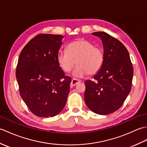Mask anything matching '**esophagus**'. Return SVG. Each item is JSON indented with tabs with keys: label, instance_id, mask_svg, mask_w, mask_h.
Masks as SVG:
<instances>
[{
	"label": "esophagus",
	"instance_id": "1",
	"mask_svg": "<svg viewBox=\"0 0 147 147\" xmlns=\"http://www.w3.org/2000/svg\"><path fill=\"white\" fill-rule=\"evenodd\" d=\"M81 82V81L79 80H76V79H73L71 80V86H74L76 85L78 83H79Z\"/></svg>",
	"mask_w": 147,
	"mask_h": 147
}]
</instances>
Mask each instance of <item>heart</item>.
Listing matches in <instances>:
<instances>
[{"mask_svg":"<svg viewBox=\"0 0 147 147\" xmlns=\"http://www.w3.org/2000/svg\"><path fill=\"white\" fill-rule=\"evenodd\" d=\"M57 59L59 66L65 73H69L76 63L73 75L80 78L98 73L104 65L105 55L102 49L95 47L91 42L80 38L70 43L67 51L59 52Z\"/></svg>","mask_w":147,"mask_h":147,"instance_id":"obj_1","label":"heart"}]
</instances>
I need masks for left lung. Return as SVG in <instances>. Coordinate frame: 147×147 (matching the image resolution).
I'll list each match as a JSON object with an SVG mask.
<instances>
[{
	"instance_id": "1",
	"label": "left lung",
	"mask_w": 147,
	"mask_h": 147,
	"mask_svg": "<svg viewBox=\"0 0 147 147\" xmlns=\"http://www.w3.org/2000/svg\"><path fill=\"white\" fill-rule=\"evenodd\" d=\"M104 46V63L94 81L85 82V101L96 114L107 115L119 109L131 89L133 67L127 49L109 34L94 32Z\"/></svg>"
}]
</instances>
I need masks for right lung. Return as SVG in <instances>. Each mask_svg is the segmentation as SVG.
Returning <instances> with one entry per match:
<instances>
[{
	"label": "right lung",
	"mask_w": 147,
	"mask_h": 147,
	"mask_svg": "<svg viewBox=\"0 0 147 147\" xmlns=\"http://www.w3.org/2000/svg\"><path fill=\"white\" fill-rule=\"evenodd\" d=\"M63 36L39 34L22 50L16 76L22 99L36 116L54 117L63 109L71 79L57 62Z\"/></svg>",
	"instance_id": "1"
}]
</instances>
